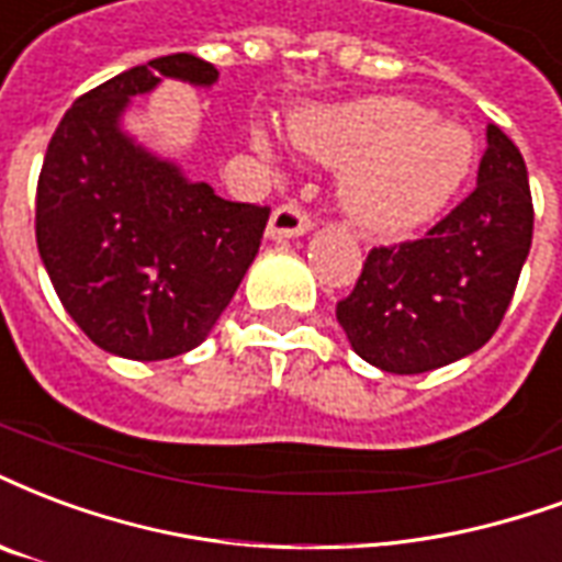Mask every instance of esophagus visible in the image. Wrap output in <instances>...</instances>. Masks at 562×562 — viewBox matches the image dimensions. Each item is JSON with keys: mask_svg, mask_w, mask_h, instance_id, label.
Instances as JSON below:
<instances>
[{"mask_svg": "<svg viewBox=\"0 0 562 562\" xmlns=\"http://www.w3.org/2000/svg\"><path fill=\"white\" fill-rule=\"evenodd\" d=\"M310 228H313V217L297 202H285L270 214L268 235L270 238H297V235H306Z\"/></svg>", "mask_w": 562, "mask_h": 562, "instance_id": "34e87169", "label": "esophagus"}]
</instances>
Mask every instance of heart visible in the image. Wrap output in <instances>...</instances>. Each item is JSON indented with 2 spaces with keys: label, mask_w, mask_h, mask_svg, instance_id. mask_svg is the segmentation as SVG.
I'll return each mask as SVG.
<instances>
[{
  "label": "heart",
  "mask_w": 562,
  "mask_h": 562,
  "mask_svg": "<svg viewBox=\"0 0 562 562\" xmlns=\"http://www.w3.org/2000/svg\"><path fill=\"white\" fill-rule=\"evenodd\" d=\"M294 139L327 164L348 166L345 207L378 232L411 228L438 214L471 172L473 136L459 124L431 122V112L402 98L313 112L294 124ZM252 145L268 154V139Z\"/></svg>",
  "instance_id": "b5f03b06"
}]
</instances>
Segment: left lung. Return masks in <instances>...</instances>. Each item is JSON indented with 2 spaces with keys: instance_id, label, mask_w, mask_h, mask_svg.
<instances>
[{
  "instance_id": "obj_1",
  "label": "left lung",
  "mask_w": 562,
  "mask_h": 562,
  "mask_svg": "<svg viewBox=\"0 0 562 562\" xmlns=\"http://www.w3.org/2000/svg\"><path fill=\"white\" fill-rule=\"evenodd\" d=\"M533 240L518 145L488 124L476 187L417 240L372 247L336 318L366 363L419 375L488 342L509 310Z\"/></svg>"
}]
</instances>
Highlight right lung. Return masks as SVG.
<instances>
[{"label":"right lung","mask_w":562,"mask_h":562,"mask_svg":"<svg viewBox=\"0 0 562 562\" xmlns=\"http://www.w3.org/2000/svg\"><path fill=\"white\" fill-rule=\"evenodd\" d=\"M164 77L211 86V61L172 53L74 101L47 145L35 238L49 282L91 342L127 360L196 348L259 252L270 207L220 199L122 133L133 94Z\"/></svg>","instance_id":"1"}]
</instances>
